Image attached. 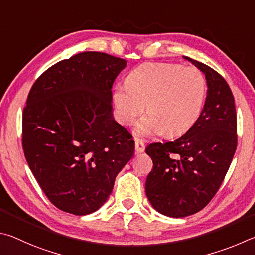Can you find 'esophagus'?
Listing matches in <instances>:
<instances>
[{"mask_svg":"<svg viewBox=\"0 0 255 255\" xmlns=\"http://www.w3.org/2000/svg\"><path fill=\"white\" fill-rule=\"evenodd\" d=\"M134 148H135V153L137 154V153L143 152L144 149H145V146H144V144H143V142H141V141H135Z\"/></svg>","mask_w":255,"mask_h":255,"instance_id":"obj_1","label":"esophagus"}]
</instances>
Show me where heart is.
<instances>
[{
  "mask_svg": "<svg viewBox=\"0 0 255 255\" xmlns=\"http://www.w3.org/2000/svg\"><path fill=\"white\" fill-rule=\"evenodd\" d=\"M206 80L195 67L146 62L116 85L113 102L119 120L130 125L144 109L148 115L136 125L137 136L163 133L180 135L193 127L204 106Z\"/></svg>",
  "mask_w": 255,
  "mask_h": 255,
  "instance_id": "heart-1",
  "label": "heart"
}]
</instances>
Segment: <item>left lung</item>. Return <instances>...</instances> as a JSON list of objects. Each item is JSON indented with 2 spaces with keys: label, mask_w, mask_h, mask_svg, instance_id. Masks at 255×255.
I'll list each match as a JSON object with an SVG mask.
<instances>
[{
  "label": "left lung",
  "mask_w": 255,
  "mask_h": 255,
  "mask_svg": "<svg viewBox=\"0 0 255 255\" xmlns=\"http://www.w3.org/2000/svg\"><path fill=\"white\" fill-rule=\"evenodd\" d=\"M203 71L207 96L199 118L179 139L151 143L153 162L145 194L155 211L169 217L199 212L217 193L238 145L234 96L226 80L207 65L185 57Z\"/></svg>",
  "instance_id": "1"
}]
</instances>
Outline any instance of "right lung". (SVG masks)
Segmentation results:
<instances>
[{
  "instance_id": "obj_1",
  "label": "right lung",
  "mask_w": 255,
  "mask_h": 255,
  "mask_svg": "<svg viewBox=\"0 0 255 255\" xmlns=\"http://www.w3.org/2000/svg\"><path fill=\"white\" fill-rule=\"evenodd\" d=\"M127 61L86 51L35 80L22 115V146L33 176L57 208L97 211L134 154L130 133L113 119L112 86Z\"/></svg>"
}]
</instances>
